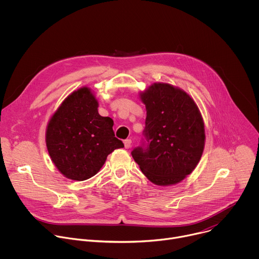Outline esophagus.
Instances as JSON below:
<instances>
[{
    "label": "esophagus",
    "mask_w": 259,
    "mask_h": 259,
    "mask_svg": "<svg viewBox=\"0 0 259 259\" xmlns=\"http://www.w3.org/2000/svg\"><path fill=\"white\" fill-rule=\"evenodd\" d=\"M124 144H125L126 149H130L131 145H132V140H131V139H126V140L124 141Z\"/></svg>",
    "instance_id": "esophagus-1"
}]
</instances>
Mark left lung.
Returning <instances> with one entry per match:
<instances>
[{
  "label": "left lung",
  "mask_w": 259,
  "mask_h": 259,
  "mask_svg": "<svg viewBox=\"0 0 259 259\" xmlns=\"http://www.w3.org/2000/svg\"><path fill=\"white\" fill-rule=\"evenodd\" d=\"M139 97L146 109L147 143L131 155L153 183L176 184L194 171L204 151V121L198 105L187 92L166 83H155Z\"/></svg>",
  "instance_id": "1"
}]
</instances>
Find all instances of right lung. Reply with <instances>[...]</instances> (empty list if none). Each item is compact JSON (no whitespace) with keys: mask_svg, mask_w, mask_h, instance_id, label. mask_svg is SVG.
I'll return each instance as SVG.
<instances>
[{"mask_svg":"<svg viewBox=\"0 0 259 259\" xmlns=\"http://www.w3.org/2000/svg\"><path fill=\"white\" fill-rule=\"evenodd\" d=\"M91 89L82 87L69 94L53 114L46 129L49 156L68 179L83 181L94 176L107 156L124 143L115 137L114 121L98 114Z\"/></svg>","mask_w":259,"mask_h":259,"instance_id":"1","label":"right lung"}]
</instances>
